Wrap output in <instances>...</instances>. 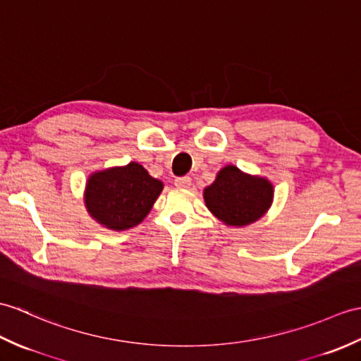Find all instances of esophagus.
<instances>
[{"label":"esophagus","mask_w":361,"mask_h":361,"mask_svg":"<svg viewBox=\"0 0 361 361\" xmlns=\"http://www.w3.org/2000/svg\"><path fill=\"white\" fill-rule=\"evenodd\" d=\"M175 186L180 188V189H188L190 186V177L175 178Z\"/></svg>","instance_id":"esophagus-1"}]
</instances>
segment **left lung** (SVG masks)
I'll return each mask as SVG.
<instances>
[{
  "label": "left lung",
  "mask_w": 361,
  "mask_h": 361,
  "mask_svg": "<svg viewBox=\"0 0 361 361\" xmlns=\"http://www.w3.org/2000/svg\"><path fill=\"white\" fill-rule=\"evenodd\" d=\"M274 197L266 178L250 177L235 166H226L204 189V201L216 219L228 226H246L262 219Z\"/></svg>",
  "instance_id": "8db88e82"
}]
</instances>
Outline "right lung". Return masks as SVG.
<instances>
[{
    "mask_svg": "<svg viewBox=\"0 0 361 361\" xmlns=\"http://www.w3.org/2000/svg\"><path fill=\"white\" fill-rule=\"evenodd\" d=\"M161 190V181L150 177L138 163H129L92 175L86 188V207L107 229L124 231L142 221Z\"/></svg>",
    "mask_w": 361,
    "mask_h": 361,
    "instance_id": "obj_1",
    "label": "right lung"
}]
</instances>
